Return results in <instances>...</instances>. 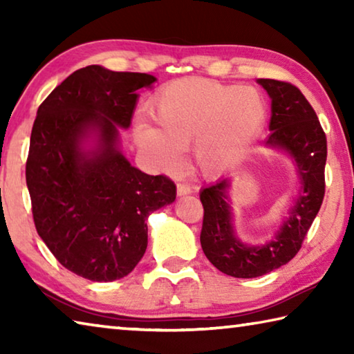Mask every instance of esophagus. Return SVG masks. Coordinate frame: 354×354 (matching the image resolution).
Returning a JSON list of instances; mask_svg holds the SVG:
<instances>
[{"instance_id":"34e87169","label":"esophagus","mask_w":354,"mask_h":354,"mask_svg":"<svg viewBox=\"0 0 354 354\" xmlns=\"http://www.w3.org/2000/svg\"><path fill=\"white\" fill-rule=\"evenodd\" d=\"M176 192H178V195L179 196H183V195H189L190 192H192V187L189 184H185V183H179L178 185H176Z\"/></svg>"}]
</instances>
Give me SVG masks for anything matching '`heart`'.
I'll use <instances>...</instances> for the list:
<instances>
[{
	"mask_svg": "<svg viewBox=\"0 0 354 354\" xmlns=\"http://www.w3.org/2000/svg\"><path fill=\"white\" fill-rule=\"evenodd\" d=\"M156 129L140 123L139 145L165 171L181 167L192 147L200 169L212 175L237 162L267 123L268 109L253 87L203 77L169 82L149 103Z\"/></svg>",
	"mask_w": 354,
	"mask_h": 354,
	"instance_id": "obj_1",
	"label": "heart"
}]
</instances>
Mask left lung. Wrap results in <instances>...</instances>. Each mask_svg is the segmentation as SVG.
Listing matches in <instances>:
<instances>
[{
    "label": "left lung",
    "mask_w": 354,
    "mask_h": 354,
    "mask_svg": "<svg viewBox=\"0 0 354 354\" xmlns=\"http://www.w3.org/2000/svg\"><path fill=\"white\" fill-rule=\"evenodd\" d=\"M272 100V131L266 147L281 149L292 158L299 190L283 225L272 241L247 245L236 236L230 200L231 179L223 178L200 192L205 207L201 248L214 267L234 278L262 277L289 262L301 243L325 196L326 136L317 113L290 82L257 80Z\"/></svg>",
    "instance_id": "8db88e82"
}]
</instances>
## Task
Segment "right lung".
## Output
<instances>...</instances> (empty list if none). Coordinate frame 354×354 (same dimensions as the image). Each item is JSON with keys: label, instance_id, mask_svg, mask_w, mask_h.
<instances>
[{"label": "right lung", "instance_id": "obj_1", "mask_svg": "<svg viewBox=\"0 0 354 354\" xmlns=\"http://www.w3.org/2000/svg\"><path fill=\"white\" fill-rule=\"evenodd\" d=\"M147 73L76 70L39 106L26 184L41 241L65 268L107 283L145 254L148 215L176 198V185L131 165L120 151Z\"/></svg>", "mask_w": 354, "mask_h": 354}]
</instances>
